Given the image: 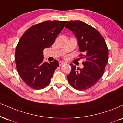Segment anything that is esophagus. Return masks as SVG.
Here are the masks:
<instances>
[{
    "mask_svg": "<svg viewBox=\"0 0 123 123\" xmlns=\"http://www.w3.org/2000/svg\"><path fill=\"white\" fill-rule=\"evenodd\" d=\"M66 62H63V61H60L59 62V65L60 66H62L63 65V64H65Z\"/></svg>",
    "mask_w": 123,
    "mask_h": 123,
    "instance_id": "34e87169",
    "label": "esophagus"
}]
</instances>
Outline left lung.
Wrapping results in <instances>:
<instances>
[{
    "label": "left lung",
    "mask_w": 123,
    "mask_h": 123,
    "mask_svg": "<svg viewBox=\"0 0 123 123\" xmlns=\"http://www.w3.org/2000/svg\"><path fill=\"white\" fill-rule=\"evenodd\" d=\"M65 27L76 35L81 53L80 57L85 60L82 69L70 64L72 70L67 76L68 81L75 89L86 90L95 85L104 74L108 61L107 45L97 30L83 22L70 20Z\"/></svg>",
    "instance_id": "left-lung-1"
}]
</instances>
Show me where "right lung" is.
Listing matches in <instances>:
<instances>
[{
	"label": "right lung",
	"instance_id": "right-lung-1",
	"mask_svg": "<svg viewBox=\"0 0 123 123\" xmlns=\"http://www.w3.org/2000/svg\"><path fill=\"white\" fill-rule=\"evenodd\" d=\"M67 22H41L30 27L20 38L15 60L19 76L30 88L42 89L50 84L59 63L56 60L44 62L43 51L54 43Z\"/></svg>",
	"mask_w": 123,
	"mask_h": 123
}]
</instances>
